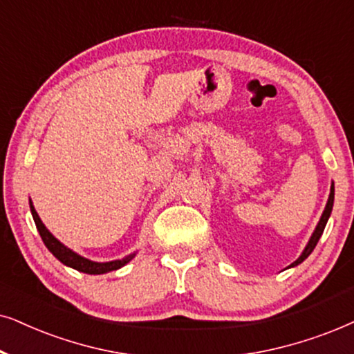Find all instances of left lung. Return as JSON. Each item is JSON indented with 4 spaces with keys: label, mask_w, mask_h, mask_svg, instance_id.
Segmentation results:
<instances>
[{
    "label": "left lung",
    "mask_w": 354,
    "mask_h": 354,
    "mask_svg": "<svg viewBox=\"0 0 354 354\" xmlns=\"http://www.w3.org/2000/svg\"><path fill=\"white\" fill-rule=\"evenodd\" d=\"M333 199H335V186H333V183H332V186H330V194H328V201H327V204H325V209H324V212H322V215H320V220H319L317 226H315L314 233L310 234L309 241H308V244H306V248L303 249V252H301V256H299L298 259H296V261H295L293 263H290V266L286 267V268H291V267L299 266L301 262L306 261V259H308V257L310 256V252L314 251V248L317 246L319 239H320V236H322V233H324L325 225H327L328 218H330V214H332V209H333Z\"/></svg>",
    "instance_id": "8db88e82"
}]
</instances>
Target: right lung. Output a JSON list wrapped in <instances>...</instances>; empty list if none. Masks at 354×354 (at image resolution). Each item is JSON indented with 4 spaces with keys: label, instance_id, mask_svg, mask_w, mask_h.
<instances>
[{
    "label": "right lung",
    "instance_id": "add662e5",
    "mask_svg": "<svg viewBox=\"0 0 354 354\" xmlns=\"http://www.w3.org/2000/svg\"><path fill=\"white\" fill-rule=\"evenodd\" d=\"M29 204H30V212H32V216H34L35 226L41 236V241H44L45 246L48 248V251L53 254V256L58 259L61 263H64V266H68L71 268H74V270H79L82 273H88V275H102V273H108V272L118 270V268L124 267L126 263L134 259L136 252L129 254V256H126L122 259H118V261H110V262H95V261H91V259H87V257H82L81 254L74 252L73 249L64 246L59 239H56L53 234L50 233V230L44 225V221L40 220V216H39V214H37L35 207H34V204H32L30 199H29Z\"/></svg>",
    "mask_w": 354,
    "mask_h": 354
}]
</instances>
